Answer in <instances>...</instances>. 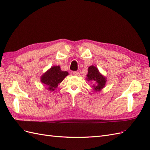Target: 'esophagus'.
I'll use <instances>...</instances> for the list:
<instances>
[{"mask_svg": "<svg viewBox=\"0 0 150 150\" xmlns=\"http://www.w3.org/2000/svg\"><path fill=\"white\" fill-rule=\"evenodd\" d=\"M72 74H73L74 76H78L79 74V72H78V71H74L73 72H72Z\"/></svg>", "mask_w": 150, "mask_h": 150, "instance_id": "34e87169", "label": "esophagus"}]
</instances>
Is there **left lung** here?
<instances>
[{"instance_id":"8db88e82","label":"left lung","mask_w":150,"mask_h":150,"mask_svg":"<svg viewBox=\"0 0 150 150\" xmlns=\"http://www.w3.org/2000/svg\"><path fill=\"white\" fill-rule=\"evenodd\" d=\"M87 80L89 81H94L97 83V85L94 86L93 87L94 88V90L96 91H99L101 89L104 88L106 84V78L103 76L99 72L98 69L97 68L94 66H91L89 67L88 68V73L87 74Z\"/></svg>"}]
</instances>
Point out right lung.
<instances>
[{
    "label": "right lung",
    "mask_w": 150,
    "mask_h": 150,
    "mask_svg": "<svg viewBox=\"0 0 150 150\" xmlns=\"http://www.w3.org/2000/svg\"><path fill=\"white\" fill-rule=\"evenodd\" d=\"M67 75L68 72L61 71L59 66H53L42 76L41 82L47 86V89L54 91Z\"/></svg>",
    "instance_id": "obj_1"
}]
</instances>
